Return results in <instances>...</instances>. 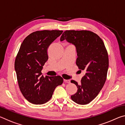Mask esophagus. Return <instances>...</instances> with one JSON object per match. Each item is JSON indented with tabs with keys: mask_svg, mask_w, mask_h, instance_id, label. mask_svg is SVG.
Here are the masks:
<instances>
[{
	"mask_svg": "<svg viewBox=\"0 0 125 125\" xmlns=\"http://www.w3.org/2000/svg\"><path fill=\"white\" fill-rule=\"evenodd\" d=\"M63 82H64V83H70V80L64 79L63 80Z\"/></svg>",
	"mask_w": 125,
	"mask_h": 125,
	"instance_id": "esophagus-1",
	"label": "esophagus"
}]
</instances>
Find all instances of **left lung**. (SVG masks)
<instances>
[{
    "label": "left lung",
    "instance_id": "left-lung-1",
    "mask_svg": "<svg viewBox=\"0 0 125 125\" xmlns=\"http://www.w3.org/2000/svg\"><path fill=\"white\" fill-rule=\"evenodd\" d=\"M66 40L73 44L77 50L76 64L85 73L80 84L71 82L78 88L71 99L80 105H86L96 98L106 80L109 57L103 40L92 31L66 30L61 36V41Z\"/></svg>",
    "mask_w": 125,
    "mask_h": 125
}]
</instances>
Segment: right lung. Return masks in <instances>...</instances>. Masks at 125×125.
I'll list each match as a JSON object with an SVG mask.
<instances>
[{"label":"right lung","instance_id":"add662e5","mask_svg":"<svg viewBox=\"0 0 125 125\" xmlns=\"http://www.w3.org/2000/svg\"><path fill=\"white\" fill-rule=\"evenodd\" d=\"M63 32L60 30L36 31L25 38L15 61L20 90L27 101L43 104L52 98L57 86L63 83L60 76L44 77L41 71L48 59L47 49Z\"/></svg>","mask_w":125,"mask_h":125}]
</instances>
